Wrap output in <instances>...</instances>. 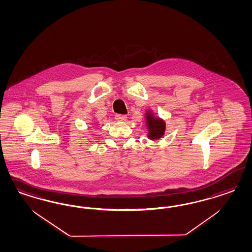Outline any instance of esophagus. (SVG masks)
<instances>
[{"label": "esophagus", "instance_id": "esophagus-1", "mask_svg": "<svg viewBox=\"0 0 252 252\" xmlns=\"http://www.w3.org/2000/svg\"><path fill=\"white\" fill-rule=\"evenodd\" d=\"M126 115H116L115 116V119L116 120H118V121H126Z\"/></svg>", "mask_w": 252, "mask_h": 252}]
</instances>
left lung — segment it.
<instances>
[{
    "instance_id": "obj_1",
    "label": "left lung",
    "mask_w": 252,
    "mask_h": 252,
    "mask_svg": "<svg viewBox=\"0 0 252 252\" xmlns=\"http://www.w3.org/2000/svg\"><path fill=\"white\" fill-rule=\"evenodd\" d=\"M145 125L148 134L147 137L151 140H158L164 136L166 124L163 119L154 115L152 110H146Z\"/></svg>"
}]
</instances>
